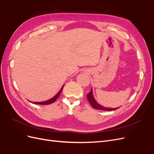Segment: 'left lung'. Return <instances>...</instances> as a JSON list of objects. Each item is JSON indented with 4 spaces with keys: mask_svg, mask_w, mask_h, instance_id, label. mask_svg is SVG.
Here are the masks:
<instances>
[{
    "mask_svg": "<svg viewBox=\"0 0 154 154\" xmlns=\"http://www.w3.org/2000/svg\"><path fill=\"white\" fill-rule=\"evenodd\" d=\"M92 90H91V92L87 94V100L89 102L90 104L91 105V106L93 107V108L95 109H97V110H106V111H112V110H114L116 109H117L118 108L116 109H110V108H106V107H104L103 106H101L100 105H99L98 103H97L96 101V100H94V97H93L92 95Z\"/></svg>",
    "mask_w": 154,
    "mask_h": 154,
    "instance_id": "1",
    "label": "left lung"
}]
</instances>
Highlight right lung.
I'll return each instance as SVG.
<instances>
[{"mask_svg": "<svg viewBox=\"0 0 154 154\" xmlns=\"http://www.w3.org/2000/svg\"><path fill=\"white\" fill-rule=\"evenodd\" d=\"M63 88V86L62 87L61 89H60V91L58 92V94L57 95H55L53 98H51L48 101H43V102H34L33 103L35 104H38V105H48V104H51V103H53V102H54L56 100H57V99L58 98V97L60 96V94H61V92L62 91V89Z\"/></svg>", "mask_w": 154, "mask_h": 154, "instance_id": "obj_1", "label": "right lung"}]
</instances>
